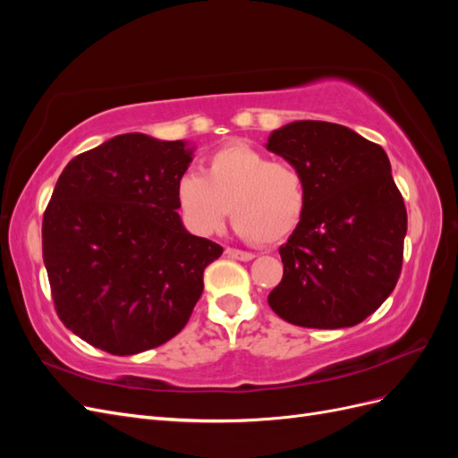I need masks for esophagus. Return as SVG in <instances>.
<instances>
[{"label": "esophagus", "instance_id": "esophagus-1", "mask_svg": "<svg viewBox=\"0 0 458 458\" xmlns=\"http://www.w3.org/2000/svg\"><path fill=\"white\" fill-rule=\"evenodd\" d=\"M225 254L233 259H241V261H250L256 258L252 252H242V250H237V248H227Z\"/></svg>", "mask_w": 458, "mask_h": 458}]
</instances>
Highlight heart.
I'll return each mask as SVG.
<instances>
[{
  "mask_svg": "<svg viewBox=\"0 0 458 458\" xmlns=\"http://www.w3.org/2000/svg\"><path fill=\"white\" fill-rule=\"evenodd\" d=\"M175 195L185 224L199 234L225 225L229 216L239 234L273 244L293 234L306 214L303 177L288 162H271L248 143H231L212 152L204 174L179 177Z\"/></svg>",
  "mask_w": 458,
  "mask_h": 458,
  "instance_id": "heart-1",
  "label": "heart"
}]
</instances>
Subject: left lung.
Wrapping results in <instances>:
<instances>
[{"mask_svg": "<svg viewBox=\"0 0 458 458\" xmlns=\"http://www.w3.org/2000/svg\"><path fill=\"white\" fill-rule=\"evenodd\" d=\"M266 148L303 177L306 214L279 248L283 281L267 298L286 323L359 325L394 293L407 210L386 150L340 123L296 120L273 130Z\"/></svg>", "mask_w": 458, "mask_h": 458, "instance_id": "1", "label": "left lung"}]
</instances>
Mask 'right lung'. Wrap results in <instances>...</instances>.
Returning <instances> with one entry per match:
<instances>
[{"label": "right lung", "mask_w": 458, "mask_h": 458, "mask_svg": "<svg viewBox=\"0 0 458 458\" xmlns=\"http://www.w3.org/2000/svg\"><path fill=\"white\" fill-rule=\"evenodd\" d=\"M189 141L122 133L64 165L41 248L55 310L76 336L113 355L172 340L204 290L219 244L191 234L175 187Z\"/></svg>", "instance_id": "1"}]
</instances>
